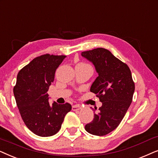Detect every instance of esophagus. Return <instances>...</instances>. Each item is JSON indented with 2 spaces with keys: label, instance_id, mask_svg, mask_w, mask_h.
<instances>
[{
  "label": "esophagus",
  "instance_id": "34e87169",
  "mask_svg": "<svg viewBox=\"0 0 158 158\" xmlns=\"http://www.w3.org/2000/svg\"><path fill=\"white\" fill-rule=\"evenodd\" d=\"M81 109V106L79 105H74L72 106V110H79Z\"/></svg>",
  "mask_w": 158,
  "mask_h": 158
}]
</instances>
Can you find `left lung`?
Here are the masks:
<instances>
[{"instance_id": "left-lung-1", "label": "left lung", "mask_w": 158, "mask_h": 158, "mask_svg": "<svg viewBox=\"0 0 158 158\" xmlns=\"http://www.w3.org/2000/svg\"><path fill=\"white\" fill-rule=\"evenodd\" d=\"M81 56L95 66L98 77L90 91L102 103L93 120L85 125V130L93 135L105 136L116 129L123 118L132 102L135 85L129 67L108 50L98 48L84 51Z\"/></svg>"}]
</instances>
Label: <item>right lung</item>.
Returning a JSON list of instances; mask_svg holds the SVG:
<instances>
[{"label":"right lung","mask_w":158,"mask_h":158,"mask_svg":"<svg viewBox=\"0 0 158 158\" xmlns=\"http://www.w3.org/2000/svg\"><path fill=\"white\" fill-rule=\"evenodd\" d=\"M66 56L45 54L36 57L18 73L14 94L27 127L40 136L54 135L71 110L68 102L50 105L47 93L55 73Z\"/></svg>","instance_id":"add662e5"}]
</instances>
